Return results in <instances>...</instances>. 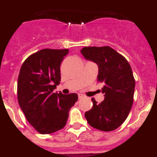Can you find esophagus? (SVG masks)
<instances>
[{
  "label": "esophagus",
  "instance_id": "esophagus-1",
  "mask_svg": "<svg viewBox=\"0 0 157 157\" xmlns=\"http://www.w3.org/2000/svg\"><path fill=\"white\" fill-rule=\"evenodd\" d=\"M78 99H82V98H84V96H83L82 94H78Z\"/></svg>",
  "mask_w": 157,
  "mask_h": 157
}]
</instances>
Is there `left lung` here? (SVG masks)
Wrapping results in <instances>:
<instances>
[{"instance_id":"left-lung-1","label":"left lung","mask_w":157,"mask_h":157,"mask_svg":"<svg viewBox=\"0 0 157 157\" xmlns=\"http://www.w3.org/2000/svg\"><path fill=\"white\" fill-rule=\"evenodd\" d=\"M81 53L98 66V82L103 83L105 100L100 104L92 98L93 108L85 113L92 127L112 131L122 125L134 102V80L128 61L109 46L84 47Z\"/></svg>"}]
</instances>
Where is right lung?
Wrapping results in <instances>:
<instances>
[{
    "mask_svg": "<svg viewBox=\"0 0 157 157\" xmlns=\"http://www.w3.org/2000/svg\"><path fill=\"white\" fill-rule=\"evenodd\" d=\"M68 49L45 48L30 55L22 65L17 84L19 106L37 132L52 134L66 125L76 94L53 93L60 81V63Z\"/></svg>",
    "mask_w": 157,
    "mask_h": 157,
    "instance_id": "add662e5",
    "label": "right lung"
}]
</instances>
